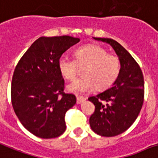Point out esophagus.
Wrapping results in <instances>:
<instances>
[{
	"label": "esophagus",
	"mask_w": 158,
	"mask_h": 158,
	"mask_svg": "<svg viewBox=\"0 0 158 158\" xmlns=\"http://www.w3.org/2000/svg\"><path fill=\"white\" fill-rule=\"evenodd\" d=\"M85 99H85V97H81V96L77 97V104H81V103H82V102H84Z\"/></svg>",
	"instance_id": "obj_1"
}]
</instances>
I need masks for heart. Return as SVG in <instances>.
<instances>
[{"label":"heart","instance_id":"obj_1","mask_svg":"<svg viewBox=\"0 0 158 158\" xmlns=\"http://www.w3.org/2000/svg\"><path fill=\"white\" fill-rule=\"evenodd\" d=\"M75 59L62 56L58 61L61 75L67 80H73L79 73V67H84L83 76L67 86L68 91L80 94L96 87L102 90L110 87L118 77L121 64L118 58L108 55L103 48L96 45L81 47L74 53Z\"/></svg>","mask_w":158,"mask_h":158}]
</instances>
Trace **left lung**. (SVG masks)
<instances>
[{"label":"left lung","mask_w":158,"mask_h":158,"mask_svg":"<svg viewBox=\"0 0 158 158\" xmlns=\"http://www.w3.org/2000/svg\"><path fill=\"white\" fill-rule=\"evenodd\" d=\"M93 38L109 44L121 64L120 74L113 86L88 99L95 105L94 113L89 117L92 131L99 135L112 137L127 131L140 112L144 95L143 73L131 54L117 41Z\"/></svg>","instance_id":"8db88e82"}]
</instances>
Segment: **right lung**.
<instances>
[{"mask_svg": "<svg viewBox=\"0 0 158 158\" xmlns=\"http://www.w3.org/2000/svg\"><path fill=\"white\" fill-rule=\"evenodd\" d=\"M80 39L41 36L23 55L14 72L11 101L20 122L32 135L55 138L66 130L65 113L75 105L74 94L64 92L58 61Z\"/></svg>", "mask_w": 158, "mask_h": 158, "instance_id": "obj_1", "label": "right lung"}]
</instances>
